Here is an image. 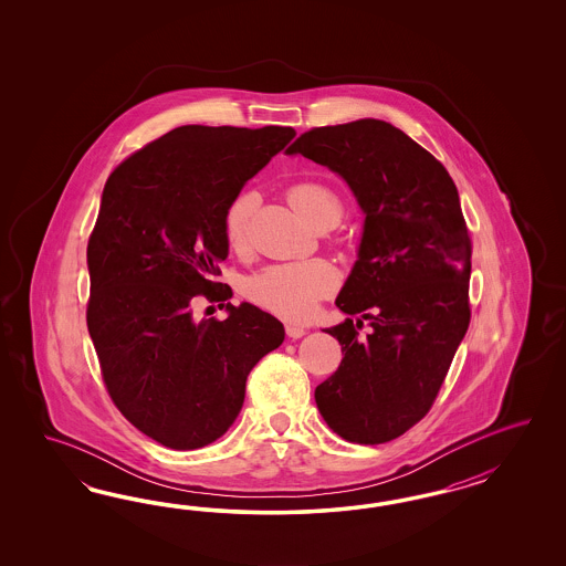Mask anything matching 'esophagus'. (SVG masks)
I'll use <instances>...</instances> for the list:
<instances>
[{"instance_id":"obj_1","label":"esophagus","mask_w":566,"mask_h":566,"mask_svg":"<svg viewBox=\"0 0 566 566\" xmlns=\"http://www.w3.org/2000/svg\"><path fill=\"white\" fill-rule=\"evenodd\" d=\"M307 334V329L303 326H298V324H286V336L292 338V340H296V338H303Z\"/></svg>"}]
</instances>
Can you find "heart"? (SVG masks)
<instances>
[{
	"label": "heart",
	"instance_id": "1",
	"mask_svg": "<svg viewBox=\"0 0 566 566\" xmlns=\"http://www.w3.org/2000/svg\"><path fill=\"white\" fill-rule=\"evenodd\" d=\"M289 199L308 222H336L343 216L338 195L319 180H301L289 189ZM253 197L239 195L223 213V237L232 249L247 242ZM336 286V272L324 261L272 265L247 282V294L259 307L286 319H303L315 303Z\"/></svg>",
	"mask_w": 566,
	"mask_h": 566
}]
</instances>
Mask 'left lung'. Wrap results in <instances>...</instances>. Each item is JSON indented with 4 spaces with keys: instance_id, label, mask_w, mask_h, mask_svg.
Here are the masks:
<instances>
[{
    "instance_id": "obj_1",
    "label": "left lung",
    "mask_w": 566,
    "mask_h": 566,
    "mask_svg": "<svg viewBox=\"0 0 566 566\" xmlns=\"http://www.w3.org/2000/svg\"><path fill=\"white\" fill-rule=\"evenodd\" d=\"M286 154L338 171L365 211L359 259L336 298L348 317L326 329L344 357L315 388L317 409L348 442H390L428 415L471 322L459 190L419 143L374 118L311 128Z\"/></svg>"
}]
</instances>
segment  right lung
I'll use <instances>...</instances> for the list:
<instances>
[{
	"mask_svg": "<svg viewBox=\"0 0 566 566\" xmlns=\"http://www.w3.org/2000/svg\"><path fill=\"white\" fill-rule=\"evenodd\" d=\"M291 126H178L109 174L88 237L86 326L118 411L174 450L211 444L234 423L249 371L284 340L255 305L192 322L197 296L228 301L223 213L292 138Z\"/></svg>",
	"mask_w": 566,
	"mask_h": 566,
	"instance_id": "obj_1",
	"label": "right lung"
}]
</instances>
